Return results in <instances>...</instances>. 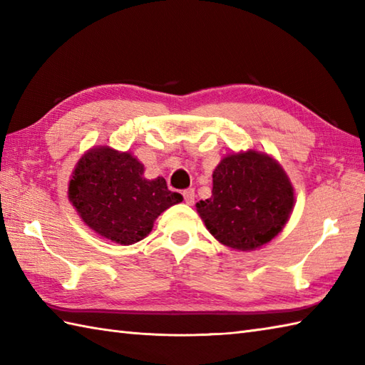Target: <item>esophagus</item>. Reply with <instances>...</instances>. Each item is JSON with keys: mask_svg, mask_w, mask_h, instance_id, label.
<instances>
[{"mask_svg": "<svg viewBox=\"0 0 365 365\" xmlns=\"http://www.w3.org/2000/svg\"><path fill=\"white\" fill-rule=\"evenodd\" d=\"M183 199H185V202H187L188 205H191L192 202H195V190L192 188H188V190H185L183 192Z\"/></svg>", "mask_w": 365, "mask_h": 365, "instance_id": "esophagus-1", "label": "esophagus"}]
</instances>
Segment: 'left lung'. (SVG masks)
<instances>
[{"label":"left lung","instance_id":"left-lung-1","mask_svg":"<svg viewBox=\"0 0 365 365\" xmlns=\"http://www.w3.org/2000/svg\"><path fill=\"white\" fill-rule=\"evenodd\" d=\"M294 207V191L282 166L265 152L226 155L213 170L212 197L196 210L224 246L252 251L281 234Z\"/></svg>","mask_w":365,"mask_h":365}]
</instances>
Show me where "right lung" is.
<instances>
[{
    "label": "right lung",
    "instance_id": "add662e5",
    "mask_svg": "<svg viewBox=\"0 0 365 365\" xmlns=\"http://www.w3.org/2000/svg\"><path fill=\"white\" fill-rule=\"evenodd\" d=\"M68 200L97 235L128 246L149 235L155 220L183 197L163 177L145 178L135 155L97 145L75 165Z\"/></svg>",
    "mask_w": 365,
    "mask_h": 365
}]
</instances>
